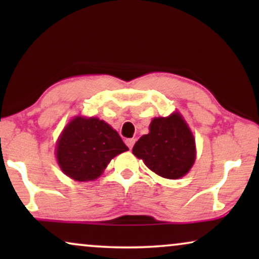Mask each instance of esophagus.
Instances as JSON below:
<instances>
[{
    "instance_id": "34e87169",
    "label": "esophagus",
    "mask_w": 259,
    "mask_h": 259,
    "mask_svg": "<svg viewBox=\"0 0 259 259\" xmlns=\"http://www.w3.org/2000/svg\"><path fill=\"white\" fill-rule=\"evenodd\" d=\"M126 145L127 146H128V148L131 150V148L133 147V145H134V143H136V139H126Z\"/></svg>"
}]
</instances>
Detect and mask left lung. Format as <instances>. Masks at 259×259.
I'll return each mask as SVG.
<instances>
[{
	"label": "left lung",
	"instance_id": "1",
	"mask_svg": "<svg viewBox=\"0 0 259 259\" xmlns=\"http://www.w3.org/2000/svg\"><path fill=\"white\" fill-rule=\"evenodd\" d=\"M132 152L158 176L179 179L194 164L196 141L182 114L176 112L152 120L150 133L137 141Z\"/></svg>",
	"mask_w": 259,
	"mask_h": 259
}]
</instances>
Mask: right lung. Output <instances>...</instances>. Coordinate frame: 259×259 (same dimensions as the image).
<instances>
[{"instance_id": "obj_1", "label": "right lung", "mask_w": 259, "mask_h": 259, "mask_svg": "<svg viewBox=\"0 0 259 259\" xmlns=\"http://www.w3.org/2000/svg\"><path fill=\"white\" fill-rule=\"evenodd\" d=\"M128 147L116 131L98 118L75 116L56 144V159L66 176L90 182L101 176L109 161Z\"/></svg>"}]
</instances>
